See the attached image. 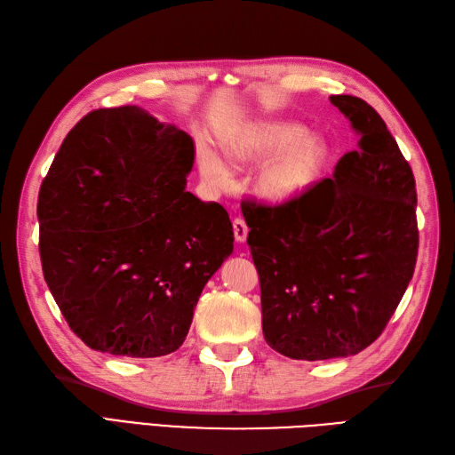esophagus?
I'll return each instance as SVG.
<instances>
[{
  "mask_svg": "<svg viewBox=\"0 0 455 455\" xmlns=\"http://www.w3.org/2000/svg\"><path fill=\"white\" fill-rule=\"evenodd\" d=\"M232 230H235V238H236V242H246V238H248V225H246V220L243 219H235L232 220Z\"/></svg>",
  "mask_w": 455,
  "mask_h": 455,
  "instance_id": "esophagus-1",
  "label": "esophagus"
}]
</instances>
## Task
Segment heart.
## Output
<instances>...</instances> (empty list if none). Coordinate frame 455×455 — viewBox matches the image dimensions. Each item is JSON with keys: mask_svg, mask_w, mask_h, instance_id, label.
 Here are the masks:
<instances>
[{"mask_svg": "<svg viewBox=\"0 0 455 455\" xmlns=\"http://www.w3.org/2000/svg\"><path fill=\"white\" fill-rule=\"evenodd\" d=\"M301 124L290 121H259L238 128L227 136V157L236 167L259 165L255 190L263 202L284 204L304 194L315 182L327 161V148L315 138H307ZM197 167L213 188H228L232 169L217 151L202 144L197 148Z\"/></svg>", "mask_w": 455, "mask_h": 455, "instance_id": "b5f03b06", "label": "heart"}]
</instances>
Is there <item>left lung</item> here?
<instances>
[{
  "label": "left lung",
  "mask_w": 455,
  "mask_h": 455,
  "mask_svg": "<svg viewBox=\"0 0 455 455\" xmlns=\"http://www.w3.org/2000/svg\"><path fill=\"white\" fill-rule=\"evenodd\" d=\"M331 103L359 136L332 179L278 205L242 202L265 340L306 361L355 355L375 342L419 248L415 179L387 123L361 98Z\"/></svg>",
  "instance_id": "left-lung-1"
}]
</instances>
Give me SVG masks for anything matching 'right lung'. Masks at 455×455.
<instances>
[{
  "instance_id": "add662e5",
  "label": "right lung",
  "mask_w": 455,
  "mask_h": 455,
  "mask_svg": "<svg viewBox=\"0 0 455 455\" xmlns=\"http://www.w3.org/2000/svg\"><path fill=\"white\" fill-rule=\"evenodd\" d=\"M194 142L136 106L67 134L38 194L40 259L68 327L92 349H179L204 286L232 253L227 209L186 192Z\"/></svg>"
}]
</instances>
